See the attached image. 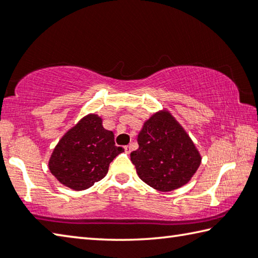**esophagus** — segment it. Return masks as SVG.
<instances>
[{"instance_id":"obj_1","label":"esophagus","mask_w":258,"mask_h":258,"mask_svg":"<svg viewBox=\"0 0 258 258\" xmlns=\"http://www.w3.org/2000/svg\"><path fill=\"white\" fill-rule=\"evenodd\" d=\"M124 149H125V152H126V154H130V152H131V149H132V148H131V146H125V147H124Z\"/></svg>"}]
</instances>
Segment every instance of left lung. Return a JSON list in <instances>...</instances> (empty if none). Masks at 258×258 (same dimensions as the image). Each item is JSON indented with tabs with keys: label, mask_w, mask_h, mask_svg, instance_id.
<instances>
[{
	"label": "left lung",
	"mask_w": 258,
	"mask_h": 258,
	"mask_svg": "<svg viewBox=\"0 0 258 258\" xmlns=\"http://www.w3.org/2000/svg\"><path fill=\"white\" fill-rule=\"evenodd\" d=\"M138 143L131 160L139 177L156 190L167 192L186 184L202 163L195 143L167 110L145 121Z\"/></svg>",
	"instance_id": "8db88e82"
}]
</instances>
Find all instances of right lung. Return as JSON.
I'll list each match as a JSON object with an SVG mask.
<instances>
[{
	"label": "right lung",
	"mask_w": 258,
	"mask_h": 258,
	"mask_svg": "<svg viewBox=\"0 0 258 258\" xmlns=\"http://www.w3.org/2000/svg\"><path fill=\"white\" fill-rule=\"evenodd\" d=\"M102 119L90 113L60 139L49 160L52 175L73 190L89 189L107 175L109 164L124 151Z\"/></svg>",
	"instance_id": "obj_1"
}]
</instances>
